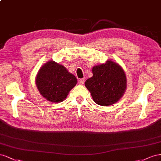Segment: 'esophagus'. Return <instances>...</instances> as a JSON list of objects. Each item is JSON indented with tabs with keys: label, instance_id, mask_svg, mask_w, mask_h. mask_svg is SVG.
<instances>
[{
	"label": "esophagus",
	"instance_id": "esophagus-1",
	"mask_svg": "<svg viewBox=\"0 0 161 161\" xmlns=\"http://www.w3.org/2000/svg\"><path fill=\"white\" fill-rule=\"evenodd\" d=\"M85 80H86V78H81V79L79 80V84L81 85H83L84 84Z\"/></svg>",
	"mask_w": 161,
	"mask_h": 161
}]
</instances>
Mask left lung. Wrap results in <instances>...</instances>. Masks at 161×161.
<instances>
[{
    "label": "left lung",
    "mask_w": 161,
    "mask_h": 161,
    "mask_svg": "<svg viewBox=\"0 0 161 161\" xmlns=\"http://www.w3.org/2000/svg\"><path fill=\"white\" fill-rule=\"evenodd\" d=\"M93 76L87 80L85 86L94 103L100 106L116 103L127 88L126 75L118 63L108 60L102 65L92 67Z\"/></svg>",
    "instance_id": "left-lung-1"
}]
</instances>
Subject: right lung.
<instances>
[{"mask_svg": "<svg viewBox=\"0 0 161 161\" xmlns=\"http://www.w3.org/2000/svg\"><path fill=\"white\" fill-rule=\"evenodd\" d=\"M77 82L74 75L54 61L45 63L36 77V84L40 94L48 101L55 103L65 100Z\"/></svg>", "mask_w": 161, "mask_h": 161, "instance_id": "add662e5", "label": "right lung"}]
</instances>
